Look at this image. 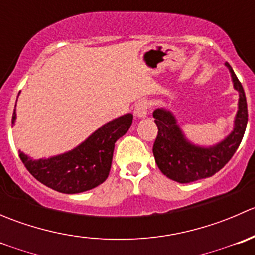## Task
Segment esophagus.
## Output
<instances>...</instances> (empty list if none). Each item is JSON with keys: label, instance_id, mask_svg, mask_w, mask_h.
<instances>
[{"label": "esophagus", "instance_id": "esophagus-1", "mask_svg": "<svg viewBox=\"0 0 255 255\" xmlns=\"http://www.w3.org/2000/svg\"><path fill=\"white\" fill-rule=\"evenodd\" d=\"M149 107H150V104H149V101H146V100H140V101H138L134 107L135 116H137L138 118L146 117Z\"/></svg>", "mask_w": 255, "mask_h": 255}]
</instances>
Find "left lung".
I'll use <instances>...</instances> for the list:
<instances>
[{
	"mask_svg": "<svg viewBox=\"0 0 255 255\" xmlns=\"http://www.w3.org/2000/svg\"><path fill=\"white\" fill-rule=\"evenodd\" d=\"M226 66L230 69L233 86L239 92V101L235 128L225 140L208 148L195 145L182 134L170 111L158 109L153 112L154 122L158 126L153 145L155 163L161 173L174 181L187 184L215 175L231 160L243 139L248 122L246 94L230 64L226 63Z\"/></svg>",
	"mask_w": 255,
	"mask_h": 255,
	"instance_id": "obj_1",
	"label": "left lung"
}]
</instances>
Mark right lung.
<instances>
[{"label": "right lung", "mask_w": 255, "mask_h": 255, "mask_svg": "<svg viewBox=\"0 0 255 255\" xmlns=\"http://www.w3.org/2000/svg\"><path fill=\"white\" fill-rule=\"evenodd\" d=\"M14 121L16 109L12 123ZM132 121V113L121 116L100 127L75 149L60 155L34 160L19 151V158L38 181L55 191L63 194L87 191L107 179L116 140L127 133Z\"/></svg>", "instance_id": "right-lung-1"}]
</instances>
